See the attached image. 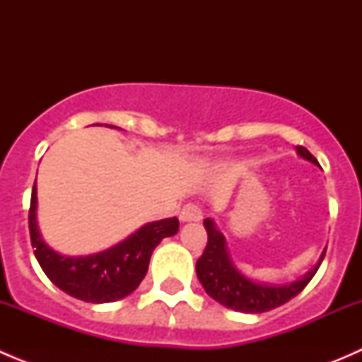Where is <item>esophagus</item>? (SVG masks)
I'll list each match as a JSON object with an SVG mask.
<instances>
[{"mask_svg":"<svg viewBox=\"0 0 362 362\" xmlns=\"http://www.w3.org/2000/svg\"><path fill=\"white\" fill-rule=\"evenodd\" d=\"M203 218V211L198 204L189 203L182 208L180 211V221L182 222H199Z\"/></svg>","mask_w":362,"mask_h":362,"instance_id":"34e87169","label":"esophagus"}]
</instances>
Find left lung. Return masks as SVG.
<instances>
[{
    "label": "left lung",
    "mask_w": 362,
    "mask_h": 362,
    "mask_svg": "<svg viewBox=\"0 0 362 362\" xmlns=\"http://www.w3.org/2000/svg\"><path fill=\"white\" fill-rule=\"evenodd\" d=\"M296 152L301 159L320 166L319 160L313 158L305 147H296ZM203 226L208 233V243L203 255L196 262V275H198V280L211 299L221 303L226 308L235 310V312L262 313L287 303L305 289L306 284L313 279L324 255H326V249H324L317 264L294 282H259V280L250 279L236 268L231 255H229L224 235L217 229L214 218H204Z\"/></svg>",
    "instance_id": "8db88e82"
}]
</instances>
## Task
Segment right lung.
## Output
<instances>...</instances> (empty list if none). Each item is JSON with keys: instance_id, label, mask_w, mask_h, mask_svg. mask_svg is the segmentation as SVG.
<instances>
[{"instance_id": "obj_1", "label": "right lung", "mask_w": 362, "mask_h": 362, "mask_svg": "<svg viewBox=\"0 0 362 362\" xmlns=\"http://www.w3.org/2000/svg\"><path fill=\"white\" fill-rule=\"evenodd\" d=\"M105 126L117 129V126ZM36 206L35 180L29 208V235L36 259L54 286L87 303H112L129 296L147 275L151 255L160 240L178 233L177 217L160 218L144 224L110 249L89 255H66L54 250L42 238Z\"/></svg>"}]
</instances>
